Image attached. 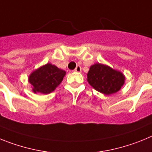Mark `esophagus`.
Here are the masks:
<instances>
[{"label": "esophagus", "instance_id": "esophagus-1", "mask_svg": "<svg viewBox=\"0 0 152 152\" xmlns=\"http://www.w3.org/2000/svg\"><path fill=\"white\" fill-rule=\"evenodd\" d=\"M75 72H81V67L79 66V65H77V66L75 68Z\"/></svg>", "mask_w": 152, "mask_h": 152}]
</instances>
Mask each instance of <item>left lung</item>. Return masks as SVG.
<instances>
[{
  "instance_id": "8db88e82",
  "label": "left lung",
  "mask_w": 152,
  "mask_h": 152,
  "mask_svg": "<svg viewBox=\"0 0 152 152\" xmlns=\"http://www.w3.org/2000/svg\"><path fill=\"white\" fill-rule=\"evenodd\" d=\"M88 81L96 91L110 95L119 91L125 81L121 72L102 64H95L90 68Z\"/></svg>"
}]
</instances>
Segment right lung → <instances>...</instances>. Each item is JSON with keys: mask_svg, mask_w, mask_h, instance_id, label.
Here are the masks:
<instances>
[{"mask_svg": "<svg viewBox=\"0 0 152 152\" xmlns=\"http://www.w3.org/2000/svg\"><path fill=\"white\" fill-rule=\"evenodd\" d=\"M64 75V71L52 64H46L29 75V82L33 85V92L46 94L59 85Z\"/></svg>", "mask_w": 152, "mask_h": 152, "instance_id": "right-lung-1", "label": "right lung"}]
</instances>
